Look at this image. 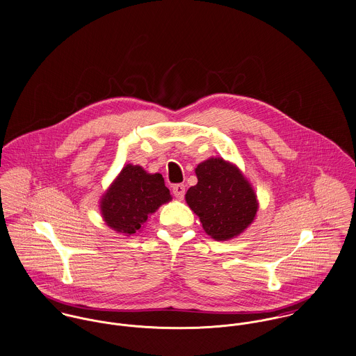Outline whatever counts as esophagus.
Returning <instances> with one entry per match:
<instances>
[{
  "mask_svg": "<svg viewBox=\"0 0 356 356\" xmlns=\"http://www.w3.org/2000/svg\"><path fill=\"white\" fill-rule=\"evenodd\" d=\"M173 194L177 199H183L186 194V186L184 184H176L173 186Z\"/></svg>",
  "mask_w": 356,
  "mask_h": 356,
  "instance_id": "obj_1",
  "label": "esophagus"
}]
</instances>
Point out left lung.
<instances>
[{
    "mask_svg": "<svg viewBox=\"0 0 356 356\" xmlns=\"http://www.w3.org/2000/svg\"><path fill=\"white\" fill-rule=\"evenodd\" d=\"M197 186L188 188L186 202L197 214L204 232L217 241L243 234L255 220L258 197L235 163L210 157L195 168Z\"/></svg>",
    "mask_w": 356,
    "mask_h": 356,
    "instance_id": "1",
    "label": "left lung"
}]
</instances>
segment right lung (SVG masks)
I'll list each match as a JSON object with an SVG mask.
<instances>
[{
  "label": "right lung",
  "mask_w": 356,
  "mask_h": 356,
  "mask_svg": "<svg viewBox=\"0 0 356 356\" xmlns=\"http://www.w3.org/2000/svg\"><path fill=\"white\" fill-rule=\"evenodd\" d=\"M172 200L161 173H147L142 166L127 163L99 200L105 224L118 234L139 232L161 204Z\"/></svg>",
  "instance_id": "obj_1"
}]
</instances>
